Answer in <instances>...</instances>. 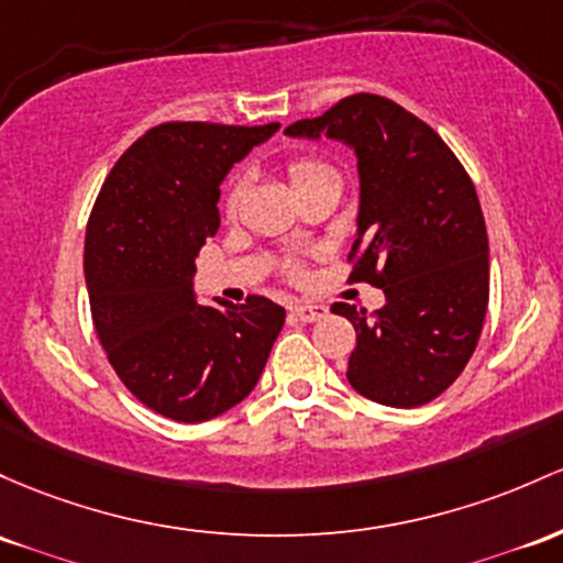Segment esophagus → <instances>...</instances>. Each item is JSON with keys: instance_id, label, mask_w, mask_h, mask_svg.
<instances>
[{"instance_id": "1", "label": "esophagus", "mask_w": 563, "mask_h": 563, "mask_svg": "<svg viewBox=\"0 0 563 563\" xmlns=\"http://www.w3.org/2000/svg\"><path fill=\"white\" fill-rule=\"evenodd\" d=\"M291 314L296 320H301V323H318V320H323L329 314V310L323 305H294Z\"/></svg>"}]
</instances>
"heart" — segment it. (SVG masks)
I'll use <instances>...</instances> for the list:
<instances>
[{
	"label": "heart",
	"mask_w": 563,
	"mask_h": 563,
	"mask_svg": "<svg viewBox=\"0 0 563 563\" xmlns=\"http://www.w3.org/2000/svg\"><path fill=\"white\" fill-rule=\"evenodd\" d=\"M320 170H329V168L320 163H312V159H301V163L291 165V178H294V184H299V181H305L307 176H314V173H320ZM240 191H243V178H234V184L230 187V195H227V208H230V211L238 206Z\"/></svg>",
	"instance_id": "b5f03b06"
}]
</instances>
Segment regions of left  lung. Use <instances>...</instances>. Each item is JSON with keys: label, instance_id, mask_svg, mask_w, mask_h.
Masks as SVG:
<instances>
[{"label": "left lung", "instance_id": "left-lung-1", "mask_svg": "<svg viewBox=\"0 0 563 563\" xmlns=\"http://www.w3.org/2000/svg\"><path fill=\"white\" fill-rule=\"evenodd\" d=\"M286 135H325L357 157L352 253L361 258L350 280L382 288L385 307H331L357 333L347 382L393 409L430 404L467 366L489 305V238L471 176L430 125L372 92L294 122Z\"/></svg>", "mask_w": 563, "mask_h": 563}]
</instances>
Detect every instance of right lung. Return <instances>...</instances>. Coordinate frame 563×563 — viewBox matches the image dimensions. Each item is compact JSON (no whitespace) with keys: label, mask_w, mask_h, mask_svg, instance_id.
Masks as SVG:
<instances>
[{"label":"right lung","mask_w":563,"mask_h":563,"mask_svg":"<svg viewBox=\"0 0 563 563\" xmlns=\"http://www.w3.org/2000/svg\"><path fill=\"white\" fill-rule=\"evenodd\" d=\"M277 128H152L117 159L92 206L85 283L96 333L122 385L176 422L238 406L286 323L264 296L208 307L195 294V258L219 230L221 181Z\"/></svg>","instance_id":"obj_1"}]
</instances>
